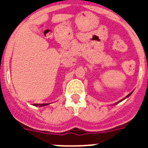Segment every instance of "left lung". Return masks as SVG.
Returning a JSON list of instances; mask_svg holds the SVG:
<instances>
[{
	"mask_svg": "<svg viewBox=\"0 0 148 148\" xmlns=\"http://www.w3.org/2000/svg\"><path fill=\"white\" fill-rule=\"evenodd\" d=\"M131 95V93H130V94H129V95H127V97H128V96H130V95Z\"/></svg>",
	"mask_w": 148,
	"mask_h": 148,
	"instance_id": "1",
	"label": "left lung"
}]
</instances>
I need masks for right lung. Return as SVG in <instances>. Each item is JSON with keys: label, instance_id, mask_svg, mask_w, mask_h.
I'll list each match as a JSON object with an SVG mask.
<instances>
[{"label": "right lung", "instance_id": "obj_1", "mask_svg": "<svg viewBox=\"0 0 148 148\" xmlns=\"http://www.w3.org/2000/svg\"><path fill=\"white\" fill-rule=\"evenodd\" d=\"M34 105H35V106H39V107H44V106L47 105V103H40V104H38V103H35Z\"/></svg>", "mask_w": 148, "mask_h": 148}]
</instances>
